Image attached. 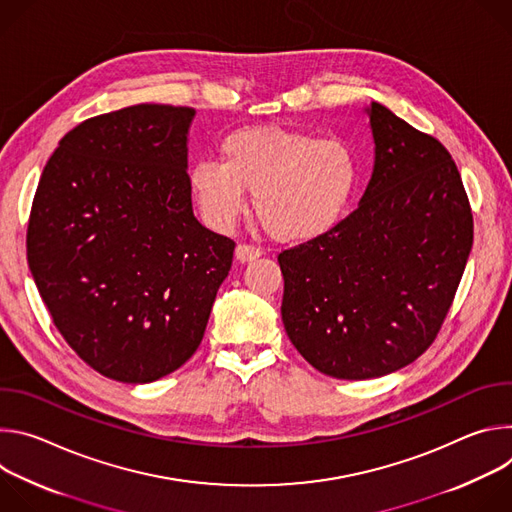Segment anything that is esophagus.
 Returning <instances> with one entry per match:
<instances>
[{"label": "esophagus", "mask_w": 512, "mask_h": 512, "mask_svg": "<svg viewBox=\"0 0 512 512\" xmlns=\"http://www.w3.org/2000/svg\"><path fill=\"white\" fill-rule=\"evenodd\" d=\"M235 257H237V261H241V263H249V261H255V259L261 257V249L255 247V245L241 243V245H237V249H235Z\"/></svg>", "instance_id": "34e87169"}]
</instances>
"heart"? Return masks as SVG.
I'll return each instance as SVG.
<instances>
[{
  "label": "heart",
  "instance_id": "obj_1",
  "mask_svg": "<svg viewBox=\"0 0 512 512\" xmlns=\"http://www.w3.org/2000/svg\"><path fill=\"white\" fill-rule=\"evenodd\" d=\"M221 162L190 166L188 184L206 221L231 229L253 192V210L277 241L304 243L330 233L358 190L348 143L285 127H245L221 141Z\"/></svg>",
  "mask_w": 512,
  "mask_h": 512
}]
</instances>
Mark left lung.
Segmentation results:
<instances>
[{
  "label": "left lung",
  "mask_w": 512,
  "mask_h": 512,
  "mask_svg": "<svg viewBox=\"0 0 512 512\" xmlns=\"http://www.w3.org/2000/svg\"><path fill=\"white\" fill-rule=\"evenodd\" d=\"M367 111L375 168L358 208L277 255L291 344L320 373L348 381L399 371L431 346L474 241L450 152L381 103Z\"/></svg>",
  "instance_id": "8db88e82"
}]
</instances>
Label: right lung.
Wrapping results in <instances>:
<instances>
[{"label": "right lung", "instance_id": "1", "mask_svg": "<svg viewBox=\"0 0 512 512\" xmlns=\"http://www.w3.org/2000/svg\"><path fill=\"white\" fill-rule=\"evenodd\" d=\"M192 107L143 103L70 129L26 235L54 326L91 369L152 383L202 342L235 241L202 227L188 184Z\"/></svg>", "mask_w": 512, "mask_h": 512}]
</instances>
